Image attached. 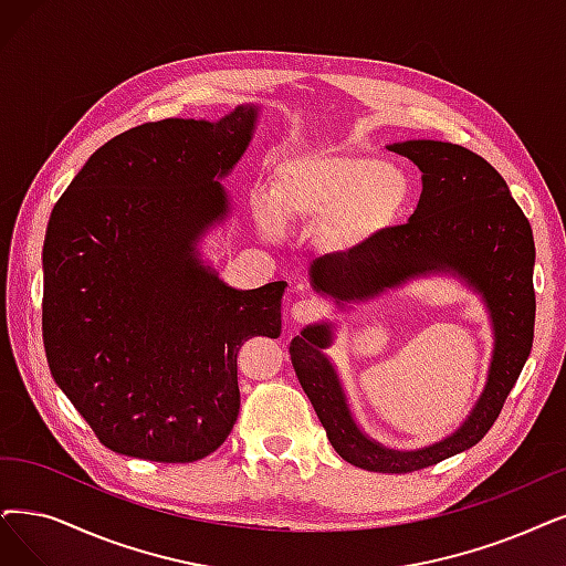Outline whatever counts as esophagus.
<instances>
[{
  "instance_id": "esophagus-1",
  "label": "esophagus",
  "mask_w": 566,
  "mask_h": 566,
  "mask_svg": "<svg viewBox=\"0 0 566 566\" xmlns=\"http://www.w3.org/2000/svg\"><path fill=\"white\" fill-rule=\"evenodd\" d=\"M290 313L297 323H313L325 313V302L318 297H304V300L295 302V306H292Z\"/></svg>"
}]
</instances>
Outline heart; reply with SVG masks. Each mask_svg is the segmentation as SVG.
Instances as JSON below:
<instances>
[{"label":"heart","instance_id":"b5f03b06","mask_svg":"<svg viewBox=\"0 0 566 566\" xmlns=\"http://www.w3.org/2000/svg\"><path fill=\"white\" fill-rule=\"evenodd\" d=\"M411 195L406 174L355 153H313L285 163L274 209L285 222L338 219V237L361 241L390 222Z\"/></svg>","mask_w":566,"mask_h":566}]
</instances>
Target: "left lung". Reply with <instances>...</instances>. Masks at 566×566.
<instances>
[{
    "instance_id": "8db88e82",
    "label": "left lung",
    "mask_w": 566,
    "mask_h": 566,
    "mask_svg": "<svg viewBox=\"0 0 566 566\" xmlns=\"http://www.w3.org/2000/svg\"><path fill=\"white\" fill-rule=\"evenodd\" d=\"M422 171V195L411 220L380 230L348 253L315 260L313 287L334 300H367L406 279L453 269L490 306L494 355L488 386L453 437L411 453L382 448L359 432L338 378L323 355L329 325L292 338L290 359L327 439L346 462L380 473L432 467L476 446L500 418L534 342V237L506 180L481 155L458 144L403 142L390 146Z\"/></svg>"
}]
</instances>
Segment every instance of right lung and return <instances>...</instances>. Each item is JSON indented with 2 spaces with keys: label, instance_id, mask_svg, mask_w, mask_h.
<instances>
[{
  "label": "right lung",
  "instance_id": "right-lung-1",
  "mask_svg": "<svg viewBox=\"0 0 566 566\" xmlns=\"http://www.w3.org/2000/svg\"><path fill=\"white\" fill-rule=\"evenodd\" d=\"M258 108L167 118L106 142L53 207L41 332L51 374L113 453L197 462L239 416L237 355L281 334L285 281L224 285L192 241L228 213L216 178L251 142Z\"/></svg>",
  "mask_w": 566,
  "mask_h": 566
}]
</instances>
